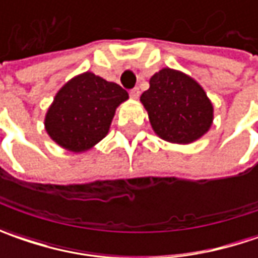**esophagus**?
I'll return each mask as SVG.
<instances>
[{
  "mask_svg": "<svg viewBox=\"0 0 258 258\" xmlns=\"http://www.w3.org/2000/svg\"><path fill=\"white\" fill-rule=\"evenodd\" d=\"M129 94H131V97H132V99H135V100H136V99L139 97L141 92H139V89H138V87H135V89H132V90L129 92Z\"/></svg>",
  "mask_w": 258,
  "mask_h": 258,
  "instance_id": "obj_1",
  "label": "esophagus"
}]
</instances>
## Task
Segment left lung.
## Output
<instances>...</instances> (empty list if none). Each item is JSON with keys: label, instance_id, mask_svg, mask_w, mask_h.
<instances>
[{"label": "left lung", "instance_id": "1", "mask_svg": "<svg viewBox=\"0 0 258 258\" xmlns=\"http://www.w3.org/2000/svg\"><path fill=\"white\" fill-rule=\"evenodd\" d=\"M141 102L155 134L171 144H192L213 124L214 106L203 86L179 70L155 73Z\"/></svg>", "mask_w": 258, "mask_h": 258}]
</instances>
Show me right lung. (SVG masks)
I'll return each instance as SVG.
<instances>
[{
	"mask_svg": "<svg viewBox=\"0 0 258 258\" xmlns=\"http://www.w3.org/2000/svg\"><path fill=\"white\" fill-rule=\"evenodd\" d=\"M129 94L92 72L70 79L54 96L44 119L48 136L66 151L92 149L109 132L117 106Z\"/></svg>",
	"mask_w": 258,
	"mask_h": 258,
	"instance_id": "obj_1",
	"label": "right lung"
}]
</instances>
